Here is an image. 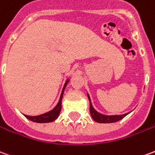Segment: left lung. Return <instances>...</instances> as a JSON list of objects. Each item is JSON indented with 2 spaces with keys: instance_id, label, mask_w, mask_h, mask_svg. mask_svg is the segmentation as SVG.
I'll list each match as a JSON object with an SVG mask.
<instances>
[{
  "instance_id": "8db88e82",
  "label": "left lung",
  "mask_w": 155,
  "mask_h": 155,
  "mask_svg": "<svg viewBox=\"0 0 155 155\" xmlns=\"http://www.w3.org/2000/svg\"><path fill=\"white\" fill-rule=\"evenodd\" d=\"M87 96H88V99L90 101V112H91V115L92 117V118L94 121H96V123H115V122H117V121H120L121 119H123V117H125L128 113L130 112H127V113H125V114H123V115H104V114H101L100 112L96 111L94 107H92V104H91V98H90V96L87 93Z\"/></svg>"
}]
</instances>
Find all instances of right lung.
<instances>
[{
  "label": "right lung",
  "mask_w": 155,
  "mask_h": 155,
  "mask_svg": "<svg viewBox=\"0 0 155 155\" xmlns=\"http://www.w3.org/2000/svg\"><path fill=\"white\" fill-rule=\"evenodd\" d=\"M70 81V80L68 79L65 83H64V85L63 87L62 92H61V95H60V97H59V101L58 104L55 106V107L51 110V111H48V112H45L44 114H41V115L38 116H28L24 115L29 120H31L34 123H51L53 121H54L55 119L59 117V113H60V111H61V102H62V97L63 95H64V89L66 87L68 82Z\"/></svg>",
  "instance_id": "obj_1"
}]
</instances>
